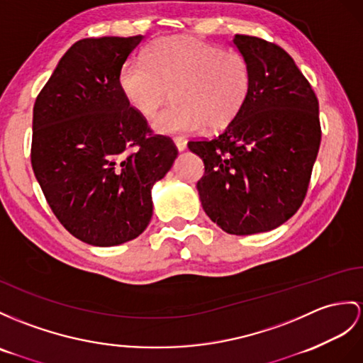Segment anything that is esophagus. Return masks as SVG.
<instances>
[{
  "mask_svg": "<svg viewBox=\"0 0 363 363\" xmlns=\"http://www.w3.org/2000/svg\"><path fill=\"white\" fill-rule=\"evenodd\" d=\"M174 143H175L177 149H179L180 152L184 151V149H186V140H184L183 137H175V138H174Z\"/></svg>",
  "mask_w": 363,
  "mask_h": 363,
  "instance_id": "1",
  "label": "esophagus"
}]
</instances>
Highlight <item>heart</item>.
<instances>
[{
    "label": "heart",
    "instance_id": "1",
    "mask_svg": "<svg viewBox=\"0 0 363 363\" xmlns=\"http://www.w3.org/2000/svg\"><path fill=\"white\" fill-rule=\"evenodd\" d=\"M144 60H130L118 75L126 101L152 118L171 96L175 103L154 120L162 134L228 128L251 92L248 60L194 37H164L149 44Z\"/></svg>",
    "mask_w": 363,
    "mask_h": 363
}]
</instances>
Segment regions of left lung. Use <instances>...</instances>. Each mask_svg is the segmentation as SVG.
Masks as SVG:
<instances>
[{
  "instance_id": "left-lung-1",
  "label": "left lung",
  "mask_w": 363,
  "mask_h": 363,
  "mask_svg": "<svg viewBox=\"0 0 363 363\" xmlns=\"http://www.w3.org/2000/svg\"><path fill=\"white\" fill-rule=\"evenodd\" d=\"M233 43L251 67L248 101L218 137L188 147L205 164L197 191L208 217L228 234L250 235L302 206L322 130L317 96L288 52L250 35Z\"/></svg>"
}]
</instances>
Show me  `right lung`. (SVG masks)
Listing matches in <instances>:
<instances>
[{
    "instance_id": "1",
    "label": "right lung",
    "mask_w": 363,
    "mask_h": 363,
    "mask_svg": "<svg viewBox=\"0 0 363 363\" xmlns=\"http://www.w3.org/2000/svg\"><path fill=\"white\" fill-rule=\"evenodd\" d=\"M141 40L77 41L35 100L33 174L60 223L87 245L115 246L143 233L151 189L179 155L120 89V70Z\"/></svg>"
}]
</instances>
